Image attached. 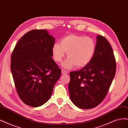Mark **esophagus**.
<instances>
[{"mask_svg": "<svg viewBox=\"0 0 128 128\" xmlns=\"http://www.w3.org/2000/svg\"><path fill=\"white\" fill-rule=\"evenodd\" d=\"M62 73L63 74H66L68 73V72L66 71V70H65L62 69Z\"/></svg>", "mask_w": 128, "mask_h": 128, "instance_id": "1", "label": "esophagus"}]
</instances>
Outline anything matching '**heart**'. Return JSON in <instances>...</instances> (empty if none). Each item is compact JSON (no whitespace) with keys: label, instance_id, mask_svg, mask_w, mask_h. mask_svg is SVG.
I'll use <instances>...</instances> for the list:
<instances>
[{"label":"heart","instance_id":"heart-1","mask_svg":"<svg viewBox=\"0 0 128 128\" xmlns=\"http://www.w3.org/2000/svg\"><path fill=\"white\" fill-rule=\"evenodd\" d=\"M96 50V43L91 37L76 35H68L55 44L52 48L54 59L60 62L67 53L68 60L63 64L66 68L75 65L77 68L86 66L92 59Z\"/></svg>","mask_w":128,"mask_h":128}]
</instances>
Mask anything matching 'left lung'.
Wrapping results in <instances>:
<instances>
[{"label":"left lung","instance_id":"8db88e82","mask_svg":"<svg viewBox=\"0 0 128 128\" xmlns=\"http://www.w3.org/2000/svg\"><path fill=\"white\" fill-rule=\"evenodd\" d=\"M116 72V62L112 47L104 37L98 35L90 62L70 74L68 91L72 102L83 109L98 106L106 98Z\"/></svg>","mask_w":128,"mask_h":128}]
</instances>
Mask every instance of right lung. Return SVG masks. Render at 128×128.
Wrapping results in <instances>:
<instances>
[{"mask_svg": "<svg viewBox=\"0 0 128 128\" xmlns=\"http://www.w3.org/2000/svg\"><path fill=\"white\" fill-rule=\"evenodd\" d=\"M54 38L46 30H32L19 40L11 55L10 68L19 97L32 107L51 96L61 70L52 57Z\"/></svg>", "mask_w": 128, "mask_h": 128, "instance_id": "obj_1", "label": "right lung"}]
</instances>
